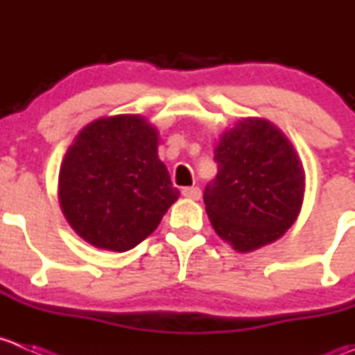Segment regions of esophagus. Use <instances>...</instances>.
<instances>
[{
  "instance_id": "esophagus-1",
  "label": "esophagus",
  "mask_w": 355,
  "mask_h": 355,
  "mask_svg": "<svg viewBox=\"0 0 355 355\" xmlns=\"http://www.w3.org/2000/svg\"><path fill=\"white\" fill-rule=\"evenodd\" d=\"M182 196H186V198L189 200H200V196H202V189L198 188V186H191V188H182Z\"/></svg>"
}]
</instances>
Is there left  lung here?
<instances>
[{
	"label": "left lung",
	"mask_w": 355,
	"mask_h": 355,
	"mask_svg": "<svg viewBox=\"0 0 355 355\" xmlns=\"http://www.w3.org/2000/svg\"><path fill=\"white\" fill-rule=\"evenodd\" d=\"M216 179L203 202L216 233L234 250H257L292 227L304 202L305 174L290 139L264 119H241L223 132Z\"/></svg>",
	"instance_id": "1"
}]
</instances>
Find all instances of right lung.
Listing matches in <instances>:
<instances>
[{
    "label": "right lung",
    "mask_w": 355,
    "mask_h": 355,
    "mask_svg": "<svg viewBox=\"0 0 355 355\" xmlns=\"http://www.w3.org/2000/svg\"><path fill=\"white\" fill-rule=\"evenodd\" d=\"M157 146L159 132L141 115L101 117L76 136L60 167L58 200L83 240L125 252L157 230L179 196Z\"/></svg>",
    "instance_id": "obj_1"
}]
</instances>
